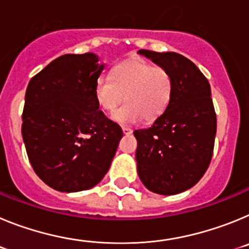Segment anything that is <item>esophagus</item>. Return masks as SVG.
<instances>
[{"mask_svg": "<svg viewBox=\"0 0 249 249\" xmlns=\"http://www.w3.org/2000/svg\"><path fill=\"white\" fill-rule=\"evenodd\" d=\"M122 131L124 135H131L132 132H133V129L129 128V127H122Z\"/></svg>", "mask_w": 249, "mask_h": 249, "instance_id": "obj_1", "label": "esophagus"}]
</instances>
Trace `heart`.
<instances>
[{
  "label": "heart",
  "instance_id": "obj_1",
  "mask_svg": "<svg viewBox=\"0 0 249 249\" xmlns=\"http://www.w3.org/2000/svg\"><path fill=\"white\" fill-rule=\"evenodd\" d=\"M173 94L172 76L166 68L143 59H129L113 68L111 76H101L94 83V98L103 111L112 113L120 124H132L143 117L151 122L168 107Z\"/></svg>",
  "mask_w": 249,
  "mask_h": 249
}]
</instances>
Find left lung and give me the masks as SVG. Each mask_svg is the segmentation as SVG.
<instances>
[{
    "label": "left lung",
    "instance_id": "1",
    "mask_svg": "<svg viewBox=\"0 0 249 249\" xmlns=\"http://www.w3.org/2000/svg\"><path fill=\"white\" fill-rule=\"evenodd\" d=\"M138 53L166 68L173 80L166 111L151 127L133 132L138 177L152 192L177 195L192 188L211 163L217 131L211 86L182 54L148 50Z\"/></svg>",
    "mask_w": 249,
    "mask_h": 249
}]
</instances>
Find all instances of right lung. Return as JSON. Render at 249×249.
<instances>
[{
    "mask_svg": "<svg viewBox=\"0 0 249 249\" xmlns=\"http://www.w3.org/2000/svg\"><path fill=\"white\" fill-rule=\"evenodd\" d=\"M105 65L94 53L65 54L30 81L22 137L35 172L59 192L89 190L109 169L123 132L94 98Z\"/></svg>",
    "mask_w": 249,
    "mask_h": 249,
    "instance_id": "obj_1",
    "label": "right lung"
}]
</instances>
